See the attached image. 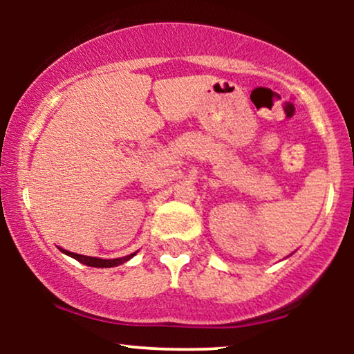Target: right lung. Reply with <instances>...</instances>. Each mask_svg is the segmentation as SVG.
Returning <instances> with one entry per match:
<instances>
[{
	"mask_svg": "<svg viewBox=\"0 0 354 354\" xmlns=\"http://www.w3.org/2000/svg\"><path fill=\"white\" fill-rule=\"evenodd\" d=\"M61 250V248H59ZM63 253H66L68 256H71V258L78 259L80 263H83V265L86 266H93V268H113V266H118V265H123L124 261H128L129 258H133L136 253L133 254H128V256H123V258H115V259H101V258H91V256H83V254H76V253H71V251H66V250H61Z\"/></svg>",
	"mask_w": 354,
	"mask_h": 354,
	"instance_id": "right-lung-1",
	"label": "right lung"
}]
</instances>
